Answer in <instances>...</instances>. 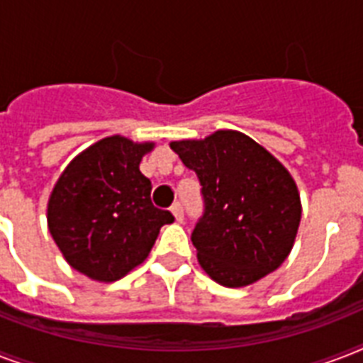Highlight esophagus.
Segmentation results:
<instances>
[{"label":"esophagus","mask_w":363,"mask_h":363,"mask_svg":"<svg viewBox=\"0 0 363 363\" xmlns=\"http://www.w3.org/2000/svg\"><path fill=\"white\" fill-rule=\"evenodd\" d=\"M171 213H173V216H175L177 222H182V218H184V211H182V205L177 201V203H173V207H171Z\"/></svg>","instance_id":"esophagus-1"}]
</instances>
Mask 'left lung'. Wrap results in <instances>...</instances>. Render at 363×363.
<instances>
[{
    "mask_svg": "<svg viewBox=\"0 0 363 363\" xmlns=\"http://www.w3.org/2000/svg\"><path fill=\"white\" fill-rule=\"evenodd\" d=\"M201 182L205 211L192 232L201 269L228 288L254 284L288 258L301 220L290 171L235 130L171 141Z\"/></svg>",
    "mask_w": 363,
    "mask_h": 363,
    "instance_id": "obj_1",
    "label": "left lung"
}]
</instances>
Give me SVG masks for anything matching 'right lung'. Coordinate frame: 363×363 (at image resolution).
<instances>
[{"instance_id": "1", "label": "right lung", "mask_w": 363, "mask_h": 363, "mask_svg": "<svg viewBox=\"0 0 363 363\" xmlns=\"http://www.w3.org/2000/svg\"><path fill=\"white\" fill-rule=\"evenodd\" d=\"M154 143L99 139L71 160L47 205L48 232L65 262L88 279L115 282L147 259L160 228L175 220L150 201L139 171Z\"/></svg>"}]
</instances>
